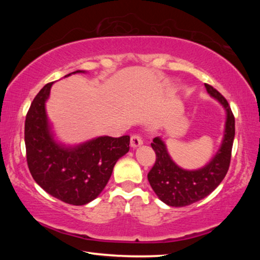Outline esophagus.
I'll list each match as a JSON object with an SVG mask.
<instances>
[{"label":"esophagus","mask_w":260,"mask_h":260,"mask_svg":"<svg viewBox=\"0 0 260 260\" xmlns=\"http://www.w3.org/2000/svg\"><path fill=\"white\" fill-rule=\"evenodd\" d=\"M143 144V140L140 134H133L131 136V145L132 147H137Z\"/></svg>","instance_id":"34e87169"}]
</instances>
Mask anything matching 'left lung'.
<instances>
[{
	"label": "left lung",
	"instance_id": "8db88e82",
	"mask_svg": "<svg viewBox=\"0 0 260 260\" xmlns=\"http://www.w3.org/2000/svg\"><path fill=\"white\" fill-rule=\"evenodd\" d=\"M204 86L210 95L218 99L227 110L222 145L212 161L197 171L182 170L171 159L161 139L155 137L151 143L156 159L147 179L156 196L171 207H185L206 198L221 183L229 170L235 139V116L221 93L209 84Z\"/></svg>",
	"mask_w": 260,
	"mask_h": 260
}]
</instances>
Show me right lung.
Here are the masks:
<instances>
[{"label": "right lung", "instance_id": "obj_1", "mask_svg": "<svg viewBox=\"0 0 260 260\" xmlns=\"http://www.w3.org/2000/svg\"><path fill=\"white\" fill-rule=\"evenodd\" d=\"M76 73L84 71L73 74ZM52 84L49 82L38 92L26 113V163L32 178L49 194L82 206L106 186L117 159L129 151V136H102L75 148L59 146L49 132L45 108Z\"/></svg>", "mask_w": 260, "mask_h": 260}]
</instances>
